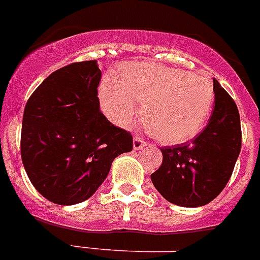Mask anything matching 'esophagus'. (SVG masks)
Returning <instances> with one entry per match:
<instances>
[{"instance_id": "1", "label": "esophagus", "mask_w": 260, "mask_h": 260, "mask_svg": "<svg viewBox=\"0 0 260 260\" xmlns=\"http://www.w3.org/2000/svg\"><path fill=\"white\" fill-rule=\"evenodd\" d=\"M146 144H147V142L144 141L142 137H138V135H137V137H134V143H133L134 150H141V148H143Z\"/></svg>"}]
</instances>
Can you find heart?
Masks as SVG:
<instances>
[{"label": "heart", "instance_id": "heart-1", "mask_svg": "<svg viewBox=\"0 0 260 260\" xmlns=\"http://www.w3.org/2000/svg\"><path fill=\"white\" fill-rule=\"evenodd\" d=\"M105 113L114 123L128 126L143 104V118L153 137L167 144L190 141L207 122L215 88L207 75L181 69L132 62L122 79L107 78L100 87Z\"/></svg>", "mask_w": 260, "mask_h": 260}]
</instances>
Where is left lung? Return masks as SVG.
I'll return each mask as SVG.
<instances>
[{"mask_svg": "<svg viewBox=\"0 0 260 260\" xmlns=\"http://www.w3.org/2000/svg\"><path fill=\"white\" fill-rule=\"evenodd\" d=\"M215 102L210 122L190 142L160 148L162 162L151 174L153 186L171 203L201 207L222 191L241 151L238 108L213 79Z\"/></svg>", "mask_w": 260, "mask_h": 260, "instance_id": "1", "label": "left lung"}]
</instances>
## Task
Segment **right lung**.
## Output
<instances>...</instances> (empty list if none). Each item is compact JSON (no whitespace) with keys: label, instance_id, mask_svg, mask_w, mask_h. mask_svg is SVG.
I'll list each match as a JSON object with an SVG mask.
<instances>
[{"label":"right lung","instance_id":"obj_1","mask_svg":"<svg viewBox=\"0 0 260 260\" xmlns=\"http://www.w3.org/2000/svg\"><path fill=\"white\" fill-rule=\"evenodd\" d=\"M98 62H74L45 78L27 102L20 155L29 181L52 203L84 202L112 162L133 150V135L100 112Z\"/></svg>","mask_w":260,"mask_h":260}]
</instances>
